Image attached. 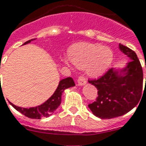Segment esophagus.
<instances>
[{
  "mask_svg": "<svg viewBox=\"0 0 146 146\" xmlns=\"http://www.w3.org/2000/svg\"><path fill=\"white\" fill-rule=\"evenodd\" d=\"M86 84H87V80H86V79L82 76L79 77L78 80V86H84V85H85Z\"/></svg>",
  "mask_w": 146,
  "mask_h": 146,
  "instance_id": "obj_1",
  "label": "esophagus"
}]
</instances>
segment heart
<instances>
[{"instance_id": "heart-1", "label": "heart", "mask_w": 146, "mask_h": 146, "mask_svg": "<svg viewBox=\"0 0 146 146\" xmlns=\"http://www.w3.org/2000/svg\"><path fill=\"white\" fill-rule=\"evenodd\" d=\"M68 56L62 62L68 66L74 65L79 68H86L87 74L94 78L102 76L110 68L114 59L112 50L99 44L79 42L72 45Z\"/></svg>"}]
</instances>
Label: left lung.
I'll return each mask as SVG.
<instances>
[{
    "mask_svg": "<svg viewBox=\"0 0 146 146\" xmlns=\"http://www.w3.org/2000/svg\"><path fill=\"white\" fill-rule=\"evenodd\" d=\"M118 47L130 59L127 65L121 68H111L100 79L89 81L98 90V97L88 106L93 115L101 119L129 112L142 96L143 72L140 62L131 49L121 44Z\"/></svg>",
    "mask_w": 146,
    "mask_h": 146,
    "instance_id": "left-lung-1",
    "label": "left lung"
}]
</instances>
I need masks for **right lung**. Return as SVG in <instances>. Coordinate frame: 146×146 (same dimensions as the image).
<instances>
[{
    "label": "right lung",
    "instance_id": "1",
    "mask_svg": "<svg viewBox=\"0 0 146 146\" xmlns=\"http://www.w3.org/2000/svg\"><path fill=\"white\" fill-rule=\"evenodd\" d=\"M35 40H36L35 38L31 39V40L25 42L24 44H29L30 42ZM74 86H75V84H74L73 79L70 77L62 79L59 81V85L53 95L40 106L27 108L16 106L10 102V104L16 110L22 113L26 117L32 118V119H40L42 117H48L56 110V108L61 104L62 95L64 90L69 87H74Z\"/></svg>",
    "mask_w": 146,
    "mask_h": 146
}]
</instances>
